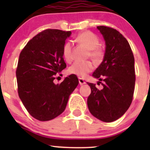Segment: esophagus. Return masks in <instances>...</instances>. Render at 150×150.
Returning a JSON list of instances; mask_svg holds the SVG:
<instances>
[{
	"label": "esophagus",
	"mask_w": 150,
	"mask_h": 150,
	"mask_svg": "<svg viewBox=\"0 0 150 150\" xmlns=\"http://www.w3.org/2000/svg\"><path fill=\"white\" fill-rule=\"evenodd\" d=\"M79 83H80V85H84V84H85V81L83 80L82 78H80V77H79Z\"/></svg>",
	"instance_id": "obj_1"
}]
</instances>
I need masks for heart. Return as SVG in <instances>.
Listing matches in <instances>:
<instances>
[{"label": "heart", "instance_id": "1", "mask_svg": "<svg viewBox=\"0 0 150 150\" xmlns=\"http://www.w3.org/2000/svg\"><path fill=\"white\" fill-rule=\"evenodd\" d=\"M75 42L80 46L88 50L87 56L95 63H100L104 57V50L99 45V39L97 35L89 31L81 32L75 38ZM64 59L68 63L72 61V45L70 42L64 44L62 49ZM94 68V65L90 61L75 62L68 69V73L78 77H85Z\"/></svg>", "mask_w": 150, "mask_h": 150}]
</instances>
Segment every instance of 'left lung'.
Here are the masks:
<instances>
[{
  "label": "left lung",
  "instance_id": "left-lung-1",
  "mask_svg": "<svg viewBox=\"0 0 150 150\" xmlns=\"http://www.w3.org/2000/svg\"><path fill=\"white\" fill-rule=\"evenodd\" d=\"M97 29L104 37L106 51L102 63L92 76L104 83H101L103 88L98 89L94 84L87 82L91 88L87 106L93 116L108 123L123 116L131 104L135 59L128 42L118 31L106 26H97Z\"/></svg>",
  "mask_w": 150,
  "mask_h": 150
}]
</instances>
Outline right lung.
Masks as SVG:
<instances>
[{"instance_id": "1", "label": "right lung", "mask_w": 150, "mask_h": 150, "mask_svg": "<svg viewBox=\"0 0 150 150\" xmlns=\"http://www.w3.org/2000/svg\"><path fill=\"white\" fill-rule=\"evenodd\" d=\"M70 31L48 29L27 42L16 70L18 92L26 109L41 121L52 120L64 111L79 81L75 75L61 84L53 80L66 68L62 49Z\"/></svg>"}]
</instances>
